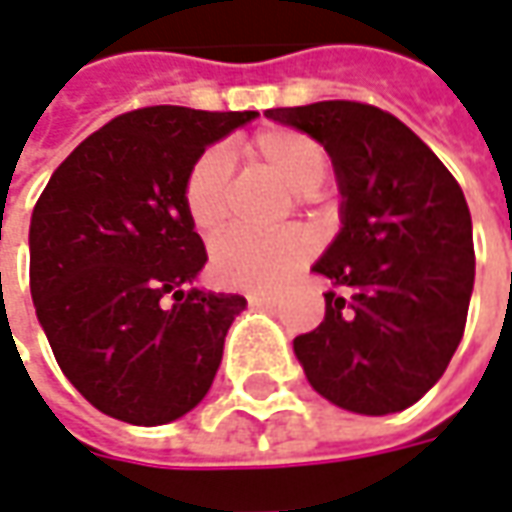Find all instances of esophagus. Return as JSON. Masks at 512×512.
<instances>
[{
	"label": "esophagus",
	"instance_id": "34e87169",
	"mask_svg": "<svg viewBox=\"0 0 512 512\" xmlns=\"http://www.w3.org/2000/svg\"><path fill=\"white\" fill-rule=\"evenodd\" d=\"M249 305H277V294H246Z\"/></svg>",
	"mask_w": 512,
	"mask_h": 512
}]
</instances>
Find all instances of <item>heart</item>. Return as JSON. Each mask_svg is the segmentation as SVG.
Instances as JSON below:
<instances>
[{"label":"heart","mask_w":512,"mask_h":512,"mask_svg":"<svg viewBox=\"0 0 512 512\" xmlns=\"http://www.w3.org/2000/svg\"><path fill=\"white\" fill-rule=\"evenodd\" d=\"M246 156L257 168L269 170L297 201L316 198V187L328 173L325 148L314 137L294 128H266L246 142ZM184 210L201 235L227 227L232 212V165L224 148H207L196 156L184 176ZM314 255L311 235L285 227L271 235L229 232L212 246V274L218 283L246 291H271L300 271Z\"/></svg>","instance_id":"1"}]
</instances>
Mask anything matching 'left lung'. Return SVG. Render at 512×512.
<instances>
[{"label":"left lung","mask_w":512,"mask_h":512,"mask_svg":"<svg viewBox=\"0 0 512 512\" xmlns=\"http://www.w3.org/2000/svg\"><path fill=\"white\" fill-rule=\"evenodd\" d=\"M266 117L325 145L342 190V232L311 271L328 277L325 319L294 339L311 387L358 415L417 403L448 361L474 291L462 187L395 114L322 100Z\"/></svg>","instance_id":"8db88e82"}]
</instances>
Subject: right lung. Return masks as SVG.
<instances>
[{
	"label": "right lung",
	"mask_w": 512,
	"mask_h": 512,
	"mask_svg": "<svg viewBox=\"0 0 512 512\" xmlns=\"http://www.w3.org/2000/svg\"><path fill=\"white\" fill-rule=\"evenodd\" d=\"M255 111L148 106L58 165L30 221V294L61 373L103 415L162 426L196 406L241 294L193 288L207 263L184 210L198 154Z\"/></svg>",
	"instance_id": "right-lung-1"
}]
</instances>
